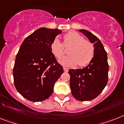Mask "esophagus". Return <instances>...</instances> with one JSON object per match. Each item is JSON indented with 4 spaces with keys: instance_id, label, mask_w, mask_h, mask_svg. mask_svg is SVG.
<instances>
[{
    "instance_id": "esophagus-1",
    "label": "esophagus",
    "mask_w": 124,
    "mask_h": 124,
    "mask_svg": "<svg viewBox=\"0 0 124 124\" xmlns=\"http://www.w3.org/2000/svg\"><path fill=\"white\" fill-rule=\"evenodd\" d=\"M63 70H64V71H65V72H68V68H66V67H65V66H63Z\"/></svg>"
}]
</instances>
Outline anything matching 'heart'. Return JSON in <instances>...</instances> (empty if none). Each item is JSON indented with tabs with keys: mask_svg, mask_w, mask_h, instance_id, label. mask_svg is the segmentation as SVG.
I'll return each instance as SVG.
<instances>
[{
	"mask_svg": "<svg viewBox=\"0 0 124 124\" xmlns=\"http://www.w3.org/2000/svg\"><path fill=\"white\" fill-rule=\"evenodd\" d=\"M63 45L58 39L53 40L51 50L54 56L60 58L64 54V46L70 47L68 51L69 55L59 60L61 64L68 66H79L87 65L92 61L94 55V46L91 42L85 40L84 37L78 33L70 31L63 37Z\"/></svg>",
	"mask_w": 124,
	"mask_h": 124,
	"instance_id": "1",
	"label": "heart"
}]
</instances>
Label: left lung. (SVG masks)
Segmentation results:
<instances>
[{
    "instance_id": "left-lung-1",
    "label": "left lung",
    "mask_w": 124,
    "mask_h": 124,
    "mask_svg": "<svg viewBox=\"0 0 124 124\" xmlns=\"http://www.w3.org/2000/svg\"><path fill=\"white\" fill-rule=\"evenodd\" d=\"M94 44V55L92 61L82 69H70L71 94L78 101H90L103 91L108 79L107 54L100 39L86 30H79Z\"/></svg>"
}]
</instances>
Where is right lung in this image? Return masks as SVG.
<instances>
[{
    "label": "right lung",
    "instance_id": "right-lung-1",
    "mask_svg": "<svg viewBox=\"0 0 124 124\" xmlns=\"http://www.w3.org/2000/svg\"><path fill=\"white\" fill-rule=\"evenodd\" d=\"M59 29L40 28L24 40L16 55L13 77L15 87L26 100L39 102L53 93L54 84L63 73L51 45Z\"/></svg>",
    "mask_w": 124,
    "mask_h": 124
}]
</instances>
